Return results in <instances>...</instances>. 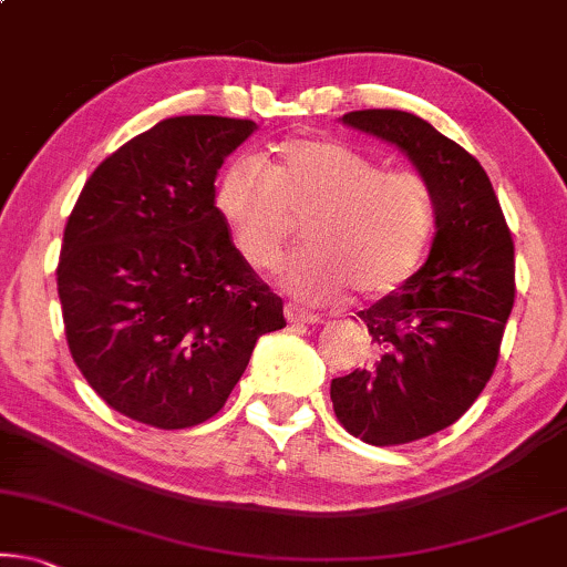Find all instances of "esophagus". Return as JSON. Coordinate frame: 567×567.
Instances as JSON below:
<instances>
[{
    "mask_svg": "<svg viewBox=\"0 0 567 567\" xmlns=\"http://www.w3.org/2000/svg\"><path fill=\"white\" fill-rule=\"evenodd\" d=\"M285 319H288L290 323H319L321 316L306 311V308H300V306L288 303L285 306Z\"/></svg>",
    "mask_w": 567,
    "mask_h": 567,
    "instance_id": "esophagus-1",
    "label": "esophagus"
}]
</instances>
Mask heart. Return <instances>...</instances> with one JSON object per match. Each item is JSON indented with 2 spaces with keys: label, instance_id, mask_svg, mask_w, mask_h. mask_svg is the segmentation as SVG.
Listing matches in <instances>:
<instances>
[{
  "label": "heart",
  "instance_id": "heart-1",
  "mask_svg": "<svg viewBox=\"0 0 567 567\" xmlns=\"http://www.w3.org/2000/svg\"><path fill=\"white\" fill-rule=\"evenodd\" d=\"M217 207L244 259L277 269L303 220L306 248L282 271L298 298L327 303L354 288L375 298L414 275L435 228V199L417 171H383L344 142L298 137L271 163L244 155L217 181Z\"/></svg>",
  "mask_w": 567,
  "mask_h": 567
}]
</instances>
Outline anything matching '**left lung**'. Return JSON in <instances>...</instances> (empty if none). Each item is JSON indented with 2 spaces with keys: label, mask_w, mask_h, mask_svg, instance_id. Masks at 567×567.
<instances>
[{
  "label": "left lung",
  "mask_w": 567,
  "mask_h": 567,
  "mask_svg": "<svg viewBox=\"0 0 567 567\" xmlns=\"http://www.w3.org/2000/svg\"><path fill=\"white\" fill-rule=\"evenodd\" d=\"M342 121L404 150L435 199L427 261L360 321L375 360L331 381L347 433L402 446L454 425L501 358L516 300V259L501 202L477 157L406 111H350Z\"/></svg>",
  "instance_id": "1"
}]
</instances>
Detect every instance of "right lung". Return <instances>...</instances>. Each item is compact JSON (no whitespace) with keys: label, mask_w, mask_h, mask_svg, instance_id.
I'll return each mask as SVG.
<instances>
[{"label":"right lung","mask_w":567,"mask_h":567,"mask_svg":"<svg viewBox=\"0 0 567 567\" xmlns=\"http://www.w3.org/2000/svg\"><path fill=\"white\" fill-rule=\"evenodd\" d=\"M256 130L173 116L93 171L64 228L56 285L72 360L95 394L161 430L215 417L256 339L285 327L215 205V178Z\"/></svg>","instance_id":"1"}]
</instances>
